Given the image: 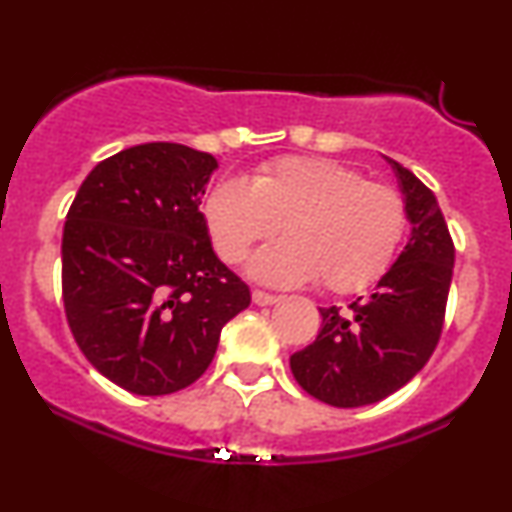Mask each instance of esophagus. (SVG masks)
Listing matches in <instances>:
<instances>
[{
	"instance_id": "obj_1",
	"label": "esophagus",
	"mask_w": 512,
	"mask_h": 512,
	"mask_svg": "<svg viewBox=\"0 0 512 512\" xmlns=\"http://www.w3.org/2000/svg\"><path fill=\"white\" fill-rule=\"evenodd\" d=\"M276 301H279V296H274V293H267V291H260V289L252 291V303H257V305H272V303H276Z\"/></svg>"
}]
</instances>
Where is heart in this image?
<instances>
[{"instance_id":"b5f03b06","label":"heart","mask_w":512,"mask_h":512,"mask_svg":"<svg viewBox=\"0 0 512 512\" xmlns=\"http://www.w3.org/2000/svg\"><path fill=\"white\" fill-rule=\"evenodd\" d=\"M204 223L223 262L284 226L286 240L252 257L250 274L274 286L320 279L332 293L368 289L395 262L407 236L402 192L366 180L356 168L322 156H284L243 178H223L204 199Z\"/></svg>"}]
</instances>
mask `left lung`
I'll return each mask as SVG.
<instances>
[{
    "label": "left lung",
    "mask_w": 512,
    "mask_h": 512,
    "mask_svg": "<svg viewBox=\"0 0 512 512\" xmlns=\"http://www.w3.org/2000/svg\"><path fill=\"white\" fill-rule=\"evenodd\" d=\"M409 209L411 236L368 298L320 308L322 330L291 356L308 395L332 407H363L404 387L426 366L443 332L455 245L438 199L411 170L387 158Z\"/></svg>",
    "instance_id": "obj_1"
}]
</instances>
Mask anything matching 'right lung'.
<instances>
[{"instance_id":"1","label":"right lung","mask_w":512,"mask_h":512,"mask_svg":"<svg viewBox=\"0 0 512 512\" xmlns=\"http://www.w3.org/2000/svg\"><path fill=\"white\" fill-rule=\"evenodd\" d=\"M216 158L139 144L81 182L62 236L69 330L91 366L134 395H170L209 368L250 289L216 257L199 211Z\"/></svg>"}]
</instances>
